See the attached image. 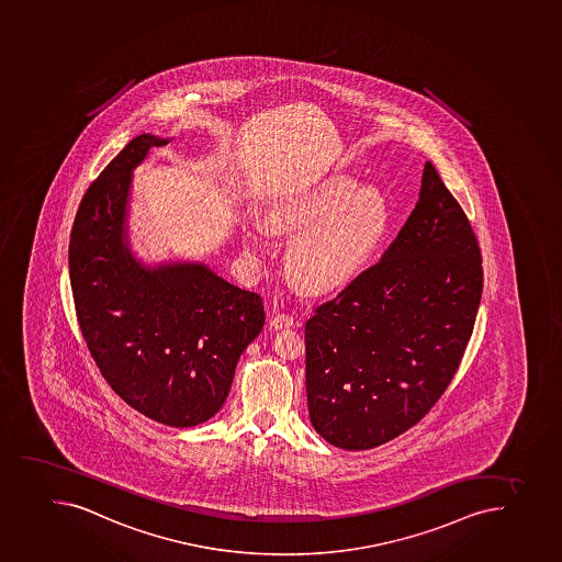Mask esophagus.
<instances>
[{
  "mask_svg": "<svg viewBox=\"0 0 562 562\" xmlns=\"http://www.w3.org/2000/svg\"><path fill=\"white\" fill-rule=\"evenodd\" d=\"M269 324H271V327H273V329H277V331H280V329H289V327H293L294 321H293V316L277 315V316H273V318H271V322H269Z\"/></svg>",
  "mask_w": 562,
  "mask_h": 562,
  "instance_id": "34e87169",
  "label": "esophagus"
}]
</instances>
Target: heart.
<instances>
[{
	"instance_id": "1",
	"label": "heart",
	"mask_w": 562,
	"mask_h": 562,
	"mask_svg": "<svg viewBox=\"0 0 562 562\" xmlns=\"http://www.w3.org/2000/svg\"><path fill=\"white\" fill-rule=\"evenodd\" d=\"M266 222L277 233L296 235L289 271L300 288L324 296L351 288L368 271L390 233L391 207L379 188L338 172L274 202ZM244 246L258 257L262 233L246 231Z\"/></svg>"
}]
</instances>
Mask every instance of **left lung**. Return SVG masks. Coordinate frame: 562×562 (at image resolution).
Here are the masks:
<instances>
[{
  "label": "left lung",
  "mask_w": 562,
  "mask_h": 562,
  "mask_svg": "<svg viewBox=\"0 0 562 562\" xmlns=\"http://www.w3.org/2000/svg\"><path fill=\"white\" fill-rule=\"evenodd\" d=\"M482 258L464 211L426 161L396 240L305 324V390L316 434L376 448L439 401L470 342Z\"/></svg>",
  "instance_id": "8db88e82"
}]
</instances>
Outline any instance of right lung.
<instances>
[{
  "instance_id": "obj_1",
  "label": "right lung",
  "mask_w": 562,
  "mask_h": 562,
  "mask_svg": "<svg viewBox=\"0 0 562 562\" xmlns=\"http://www.w3.org/2000/svg\"><path fill=\"white\" fill-rule=\"evenodd\" d=\"M172 138L131 139L81 200L70 233L76 316L92 359L128 406L171 428L214 417L262 331L257 293L205 262H147L131 241L134 171Z\"/></svg>"
}]
</instances>
